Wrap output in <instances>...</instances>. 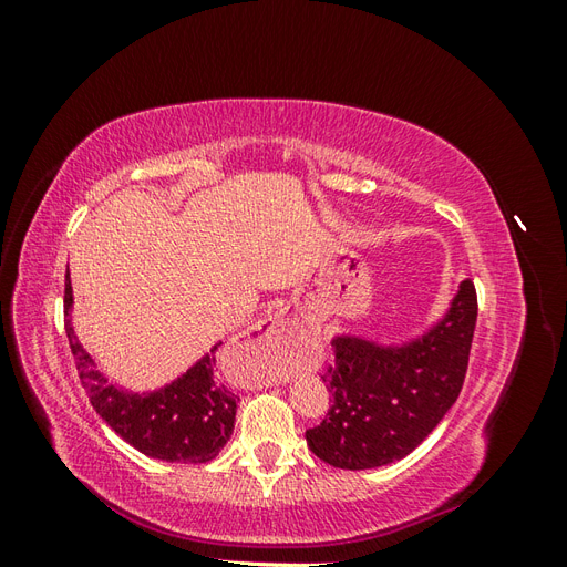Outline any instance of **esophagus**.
<instances>
[{
  "mask_svg": "<svg viewBox=\"0 0 567 567\" xmlns=\"http://www.w3.org/2000/svg\"><path fill=\"white\" fill-rule=\"evenodd\" d=\"M293 336V329H290V323L286 321L284 315L274 312L269 317H265L262 321H257L252 329L244 336L241 346L246 350H252L255 354H260L265 359H274L277 352L286 346V342ZM284 375L279 371H274L269 367H265V371L257 375V383L260 385H271V383H279Z\"/></svg>",
  "mask_w": 567,
  "mask_h": 567,
  "instance_id": "esophagus-1",
  "label": "esophagus"
}]
</instances>
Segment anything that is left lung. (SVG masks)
<instances>
[{"label": "left lung", "instance_id": "left-lung-1", "mask_svg": "<svg viewBox=\"0 0 567 567\" xmlns=\"http://www.w3.org/2000/svg\"><path fill=\"white\" fill-rule=\"evenodd\" d=\"M475 321V284L466 279L444 319L400 348L333 338L336 362L321 375L333 404L305 433L310 450L346 471L385 466L414 452L458 398Z\"/></svg>", "mask_w": 567, "mask_h": 567}]
</instances>
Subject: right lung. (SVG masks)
<instances>
[{
  "label": "right lung",
  "instance_id": "obj_1",
  "mask_svg": "<svg viewBox=\"0 0 567 567\" xmlns=\"http://www.w3.org/2000/svg\"><path fill=\"white\" fill-rule=\"evenodd\" d=\"M71 274H65V333L82 388L96 414L134 450L151 458L177 463L213 461L231 437L238 402L215 375V352L221 342L177 381L156 392L134 394L111 385L80 346L71 326Z\"/></svg>",
  "mask_w": 567,
  "mask_h": 567
}]
</instances>
